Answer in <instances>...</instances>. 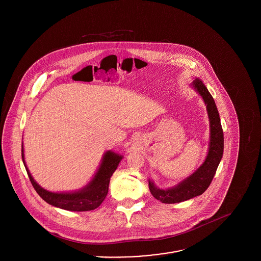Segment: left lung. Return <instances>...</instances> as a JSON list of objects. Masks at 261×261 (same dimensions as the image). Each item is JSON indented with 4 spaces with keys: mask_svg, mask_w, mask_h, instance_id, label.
<instances>
[{
    "mask_svg": "<svg viewBox=\"0 0 261 261\" xmlns=\"http://www.w3.org/2000/svg\"><path fill=\"white\" fill-rule=\"evenodd\" d=\"M190 86L199 93L206 106L210 124L208 153L203 164L193 174L174 187L161 189L154 185L153 181L149 180V191L151 195L156 200L165 204L180 203L202 195L210 186L223 155V129L214 98L201 79L195 78Z\"/></svg>",
    "mask_w": 261,
    "mask_h": 261,
    "instance_id": "1",
    "label": "left lung"
}]
</instances>
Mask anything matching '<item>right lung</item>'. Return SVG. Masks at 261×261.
<instances>
[{"label":"right lung","mask_w":261,"mask_h":261,"mask_svg":"<svg viewBox=\"0 0 261 261\" xmlns=\"http://www.w3.org/2000/svg\"><path fill=\"white\" fill-rule=\"evenodd\" d=\"M122 158L121 154L113 150H108L105 152L96 173L85 186L72 192H51L40 186L32 177L25 162L22 145V160L38 195L48 204L68 211H90L99 207L108 195L111 177Z\"/></svg>","instance_id":"obj_1"}]
</instances>
